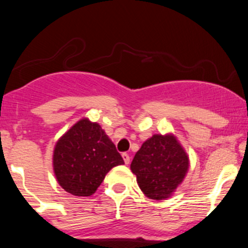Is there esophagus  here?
Segmentation results:
<instances>
[{
    "instance_id": "obj_1",
    "label": "esophagus",
    "mask_w": 248,
    "mask_h": 248,
    "mask_svg": "<svg viewBox=\"0 0 248 248\" xmlns=\"http://www.w3.org/2000/svg\"><path fill=\"white\" fill-rule=\"evenodd\" d=\"M122 158H124V164H129V162H130V157H129V155H128L127 153H124V154H122Z\"/></svg>"
}]
</instances>
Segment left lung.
Wrapping results in <instances>:
<instances>
[{
  "label": "left lung",
  "instance_id": "8db88e82",
  "mask_svg": "<svg viewBox=\"0 0 248 248\" xmlns=\"http://www.w3.org/2000/svg\"><path fill=\"white\" fill-rule=\"evenodd\" d=\"M189 156L173 134H155L134 156L130 170L144 196L156 201L171 197L186 178Z\"/></svg>",
  "mask_w": 248,
  "mask_h": 248
}]
</instances>
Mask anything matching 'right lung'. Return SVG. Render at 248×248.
Instances as JSON below:
<instances>
[{
	"instance_id": "add662e5",
	"label": "right lung",
	"mask_w": 248,
	"mask_h": 248,
	"mask_svg": "<svg viewBox=\"0 0 248 248\" xmlns=\"http://www.w3.org/2000/svg\"><path fill=\"white\" fill-rule=\"evenodd\" d=\"M124 162L98 122L84 118L56 142L53 172L65 191L88 197L96 191L112 168Z\"/></svg>"
}]
</instances>
